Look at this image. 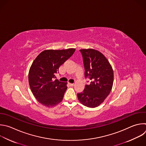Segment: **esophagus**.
Returning <instances> with one entry per match:
<instances>
[{
    "instance_id": "esophagus-1",
    "label": "esophagus",
    "mask_w": 146,
    "mask_h": 146,
    "mask_svg": "<svg viewBox=\"0 0 146 146\" xmlns=\"http://www.w3.org/2000/svg\"><path fill=\"white\" fill-rule=\"evenodd\" d=\"M68 84H69L70 86H73V85H74V84L70 83V82H68Z\"/></svg>"
}]
</instances>
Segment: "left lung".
<instances>
[{"instance_id": "8db88e82", "label": "left lung", "mask_w": 146, "mask_h": 146, "mask_svg": "<svg viewBox=\"0 0 146 146\" xmlns=\"http://www.w3.org/2000/svg\"><path fill=\"white\" fill-rule=\"evenodd\" d=\"M83 58L85 78L90 80L82 92L77 93L78 100L84 106L95 108L107 98L112 88L113 72L106 57L100 52L88 48L80 50Z\"/></svg>"}]
</instances>
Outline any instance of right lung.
Returning <instances> with one entry per match:
<instances>
[{
  "instance_id": "obj_1",
  "label": "right lung",
  "mask_w": 146,
  "mask_h": 146,
  "mask_svg": "<svg viewBox=\"0 0 146 146\" xmlns=\"http://www.w3.org/2000/svg\"><path fill=\"white\" fill-rule=\"evenodd\" d=\"M75 50L73 48L46 50L33 61L29 73V82L34 97L42 105L52 107L62 102L67 89V83L54 80L55 74Z\"/></svg>"
}]
</instances>
